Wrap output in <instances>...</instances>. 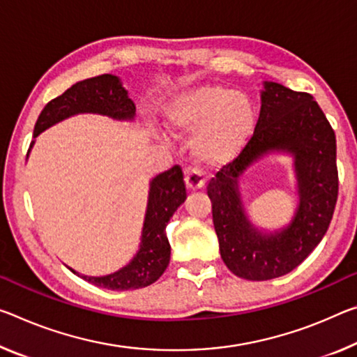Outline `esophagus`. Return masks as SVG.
<instances>
[{
	"instance_id": "esophagus-1",
	"label": "esophagus",
	"mask_w": 357,
	"mask_h": 357,
	"mask_svg": "<svg viewBox=\"0 0 357 357\" xmlns=\"http://www.w3.org/2000/svg\"><path fill=\"white\" fill-rule=\"evenodd\" d=\"M184 181H185V185H188L189 190H199L203 188V185H205L206 178L199 168H188L185 169Z\"/></svg>"
}]
</instances>
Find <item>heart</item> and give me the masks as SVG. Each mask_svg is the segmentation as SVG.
Here are the masks:
<instances>
[{
  "mask_svg": "<svg viewBox=\"0 0 357 357\" xmlns=\"http://www.w3.org/2000/svg\"><path fill=\"white\" fill-rule=\"evenodd\" d=\"M174 130L194 135L192 152L208 165H224L240 154L256 128V107L245 93L205 84L178 93L167 106Z\"/></svg>",
  "mask_w": 357,
  "mask_h": 357,
  "instance_id": "b5f03b06",
  "label": "heart"
}]
</instances>
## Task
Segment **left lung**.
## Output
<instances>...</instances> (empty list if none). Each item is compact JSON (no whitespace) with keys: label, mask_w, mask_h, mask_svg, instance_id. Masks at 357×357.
I'll list each match as a JSON object with an SVG mask.
<instances>
[{"label":"left lung","mask_w":357,"mask_h":357,"mask_svg":"<svg viewBox=\"0 0 357 357\" xmlns=\"http://www.w3.org/2000/svg\"><path fill=\"white\" fill-rule=\"evenodd\" d=\"M270 150L296 157L301 205L293 224L280 234L262 236L245 219L238 178ZM220 257L243 280L267 281L289 273L319 245L338 199L335 133L307 92L265 82L254 135L238 157L224 165L208 184Z\"/></svg>","instance_id":"obj_1"}]
</instances>
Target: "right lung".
Returning <instances> with one entry per match:
<instances>
[{"label":"right lung","mask_w":357,"mask_h":357,"mask_svg":"<svg viewBox=\"0 0 357 357\" xmlns=\"http://www.w3.org/2000/svg\"><path fill=\"white\" fill-rule=\"evenodd\" d=\"M77 112H98L114 119H133L135 105L116 76L101 75L81 81L50 100L39 114L33 137ZM185 200L184 173L179 165L152 179L148 211L139 252L122 270L107 276H82L98 287L111 291L139 289L160 278L169 264V243L165 225ZM71 270V268H70ZM76 273L75 270H71Z\"/></svg>","instance_id":"obj_1"}]
</instances>
